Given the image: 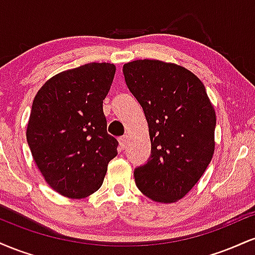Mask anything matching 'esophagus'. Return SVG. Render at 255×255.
Segmentation results:
<instances>
[{
    "label": "esophagus",
    "instance_id": "esophagus-1",
    "mask_svg": "<svg viewBox=\"0 0 255 255\" xmlns=\"http://www.w3.org/2000/svg\"><path fill=\"white\" fill-rule=\"evenodd\" d=\"M119 142H120V148H121V150H125L126 146H127V136L119 137Z\"/></svg>",
    "mask_w": 255,
    "mask_h": 255
}]
</instances>
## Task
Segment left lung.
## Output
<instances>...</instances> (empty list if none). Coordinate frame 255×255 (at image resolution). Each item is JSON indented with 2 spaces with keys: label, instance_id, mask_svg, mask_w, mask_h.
<instances>
[{
  "label": "left lung",
  "instance_id": "left-lung-1",
  "mask_svg": "<svg viewBox=\"0 0 255 255\" xmlns=\"http://www.w3.org/2000/svg\"><path fill=\"white\" fill-rule=\"evenodd\" d=\"M128 89L145 113L151 157L134 170L137 188L157 203L183 198L215 152L216 113L204 84L191 71L159 60L124 66Z\"/></svg>",
  "mask_w": 255,
  "mask_h": 255
}]
</instances>
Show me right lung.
I'll list each match as a JSON object with an SVG mask.
<instances>
[{
	"label": "right lung",
	"mask_w": 255,
	"mask_h": 255,
	"mask_svg": "<svg viewBox=\"0 0 255 255\" xmlns=\"http://www.w3.org/2000/svg\"><path fill=\"white\" fill-rule=\"evenodd\" d=\"M116 67L87 63L58 73L33 99L26 137L49 186L61 195L86 198L103 183L118 156V140L108 134L103 101Z\"/></svg>",
	"instance_id": "1"
}]
</instances>
